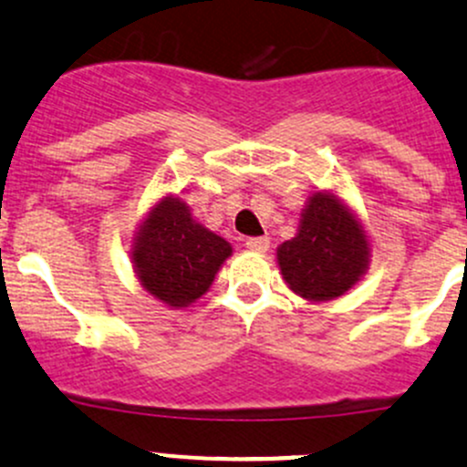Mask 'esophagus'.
<instances>
[{"instance_id":"34e87169","label":"esophagus","mask_w":467,"mask_h":467,"mask_svg":"<svg viewBox=\"0 0 467 467\" xmlns=\"http://www.w3.org/2000/svg\"><path fill=\"white\" fill-rule=\"evenodd\" d=\"M247 244L249 249H254V252H267L269 247V238L267 235H254V238H247Z\"/></svg>"}]
</instances>
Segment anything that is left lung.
Instances as JSON below:
<instances>
[{"label": "left lung", "mask_w": 467, "mask_h": 467, "mask_svg": "<svg viewBox=\"0 0 467 467\" xmlns=\"http://www.w3.org/2000/svg\"><path fill=\"white\" fill-rule=\"evenodd\" d=\"M287 285L310 301L341 296L359 281L368 263L362 224L333 195L315 193L301 218L299 234L278 247Z\"/></svg>", "instance_id": "left-lung-1"}]
</instances>
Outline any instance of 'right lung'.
Here are the masks:
<instances>
[{
  "label": "right lung",
  "instance_id": "add662e5",
  "mask_svg": "<svg viewBox=\"0 0 467 467\" xmlns=\"http://www.w3.org/2000/svg\"><path fill=\"white\" fill-rule=\"evenodd\" d=\"M229 256L232 244L195 223L177 198L161 200L150 211L132 249L141 285L172 307L200 299Z\"/></svg>",
  "mask_w": 467,
  "mask_h": 467
}]
</instances>
